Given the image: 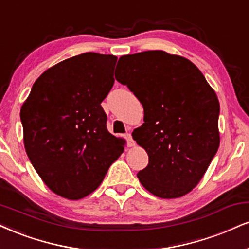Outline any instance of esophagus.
I'll return each instance as SVG.
<instances>
[{
  "mask_svg": "<svg viewBox=\"0 0 249 249\" xmlns=\"http://www.w3.org/2000/svg\"><path fill=\"white\" fill-rule=\"evenodd\" d=\"M125 138H126V140H127L128 147H134V146H136V142H134V140L132 139V136H131V133L125 134Z\"/></svg>",
  "mask_w": 249,
  "mask_h": 249,
  "instance_id": "34e87169",
  "label": "esophagus"
}]
</instances>
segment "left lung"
<instances>
[{"label":"left lung","instance_id":"1","mask_svg":"<svg viewBox=\"0 0 249 249\" xmlns=\"http://www.w3.org/2000/svg\"><path fill=\"white\" fill-rule=\"evenodd\" d=\"M116 80L143 107V124L132 137L148 154L137 174L146 190L178 198L199 183L220 143L219 101L190 60L164 51L123 55Z\"/></svg>","mask_w":249,"mask_h":249}]
</instances>
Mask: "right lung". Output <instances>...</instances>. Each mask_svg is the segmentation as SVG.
Instances as JSON below:
<instances>
[{
  "instance_id": "obj_1",
  "label": "right lung",
  "mask_w": 249,
  "mask_h": 249,
  "mask_svg": "<svg viewBox=\"0 0 249 249\" xmlns=\"http://www.w3.org/2000/svg\"><path fill=\"white\" fill-rule=\"evenodd\" d=\"M117 56L88 52L66 59L36 80L20 107L32 166L53 193L81 199L100 187L126 142L107 128L101 103L113 82Z\"/></svg>"
}]
</instances>
